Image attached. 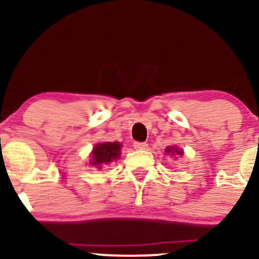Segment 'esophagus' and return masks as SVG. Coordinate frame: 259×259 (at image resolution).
Here are the masks:
<instances>
[{"instance_id":"34e87169","label":"esophagus","mask_w":259,"mask_h":259,"mask_svg":"<svg viewBox=\"0 0 259 259\" xmlns=\"http://www.w3.org/2000/svg\"><path fill=\"white\" fill-rule=\"evenodd\" d=\"M148 147V145L146 142H134V148L136 150H146Z\"/></svg>"}]
</instances>
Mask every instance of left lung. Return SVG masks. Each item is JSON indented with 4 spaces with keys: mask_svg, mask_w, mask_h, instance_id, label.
<instances>
[{
    "mask_svg": "<svg viewBox=\"0 0 259 259\" xmlns=\"http://www.w3.org/2000/svg\"><path fill=\"white\" fill-rule=\"evenodd\" d=\"M165 153L168 154H171V156H174V154H179V156H183V150H180V148L175 147V146H170V147H167L165 148Z\"/></svg>",
    "mask_w": 259,
    "mask_h": 259,
    "instance_id": "8db88e82",
    "label": "left lung"
}]
</instances>
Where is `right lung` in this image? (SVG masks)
I'll use <instances>...</instances> for the list:
<instances>
[{"mask_svg":"<svg viewBox=\"0 0 259 259\" xmlns=\"http://www.w3.org/2000/svg\"><path fill=\"white\" fill-rule=\"evenodd\" d=\"M120 147L121 144L118 141L97 144L91 152L92 158L90 160V164L101 169L102 165H106L113 160L118 159L120 156Z\"/></svg>","mask_w":259,"mask_h":259,"instance_id":"add662e5","label":"right lung"}]
</instances>
